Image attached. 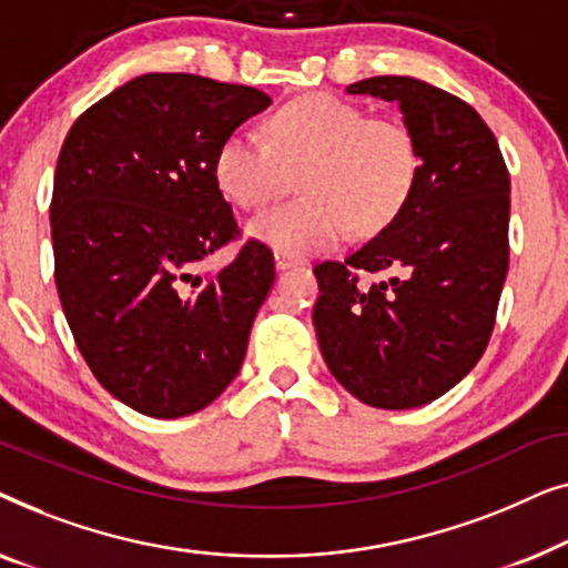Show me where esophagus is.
<instances>
[{
  "instance_id": "1",
  "label": "esophagus",
  "mask_w": 568,
  "mask_h": 568,
  "mask_svg": "<svg viewBox=\"0 0 568 568\" xmlns=\"http://www.w3.org/2000/svg\"><path fill=\"white\" fill-rule=\"evenodd\" d=\"M297 263H302L300 258H294V255H284V253H276V268L284 271V268H292L297 266Z\"/></svg>"
}]
</instances>
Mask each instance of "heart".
I'll list each match as a JSON object with an SVG mask.
<instances>
[{"label":"heart","mask_w":568,"mask_h":568,"mask_svg":"<svg viewBox=\"0 0 568 568\" xmlns=\"http://www.w3.org/2000/svg\"><path fill=\"white\" fill-rule=\"evenodd\" d=\"M422 173L416 134L403 121L315 92L278 108L268 139L251 126L222 139L214 178L232 204L263 209L300 178L305 199L255 216L247 232L284 255L328 251L348 227L372 235L408 204Z\"/></svg>","instance_id":"1"}]
</instances>
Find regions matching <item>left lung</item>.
<instances>
[{
	"instance_id": "left-lung-1",
	"label": "left lung",
	"mask_w": 568,
	"mask_h": 568,
	"mask_svg": "<svg viewBox=\"0 0 568 568\" xmlns=\"http://www.w3.org/2000/svg\"><path fill=\"white\" fill-rule=\"evenodd\" d=\"M398 103L422 173L403 212L344 261L313 268L315 333L333 377L375 408L424 406L484 356L509 268V170L486 121L414 77L346 88ZM359 273H387L369 287Z\"/></svg>"
}]
</instances>
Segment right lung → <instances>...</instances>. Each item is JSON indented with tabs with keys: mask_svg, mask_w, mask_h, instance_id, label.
I'll return each mask as SVG.
<instances>
[{
	"mask_svg": "<svg viewBox=\"0 0 568 568\" xmlns=\"http://www.w3.org/2000/svg\"><path fill=\"white\" fill-rule=\"evenodd\" d=\"M266 92L154 72L90 105L61 144L51 196L53 278L74 344L113 398L152 418L206 408L245 359L274 253L240 237L214 178L222 139Z\"/></svg>",
	"mask_w": 568,
	"mask_h": 568,
	"instance_id": "add662e5",
	"label": "right lung"
}]
</instances>
